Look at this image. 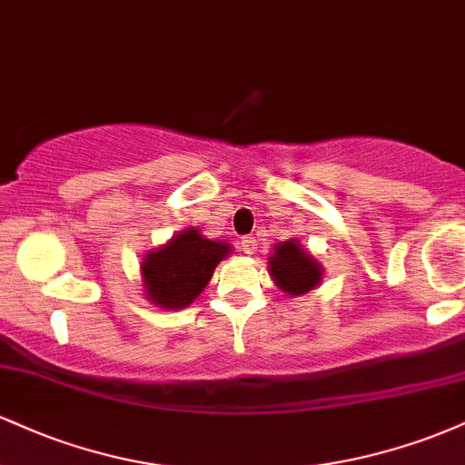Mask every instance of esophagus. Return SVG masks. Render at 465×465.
Instances as JSON below:
<instances>
[{
    "label": "esophagus",
    "mask_w": 465,
    "mask_h": 465,
    "mask_svg": "<svg viewBox=\"0 0 465 465\" xmlns=\"http://www.w3.org/2000/svg\"><path fill=\"white\" fill-rule=\"evenodd\" d=\"M255 247H258V242H255L253 236H244L240 240V249H242L244 253H253Z\"/></svg>",
    "instance_id": "obj_1"
}]
</instances>
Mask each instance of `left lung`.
<instances>
[{
  "mask_svg": "<svg viewBox=\"0 0 465 465\" xmlns=\"http://www.w3.org/2000/svg\"><path fill=\"white\" fill-rule=\"evenodd\" d=\"M269 271L275 284L288 295H302L312 291L322 282V269L295 240H288L275 247V255L269 258Z\"/></svg>",
  "mask_w": 465,
  "mask_h": 465,
  "instance_id": "8db88e82",
  "label": "left lung"
}]
</instances>
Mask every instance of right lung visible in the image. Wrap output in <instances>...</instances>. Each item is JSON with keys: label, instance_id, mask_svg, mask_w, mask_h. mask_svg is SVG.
<instances>
[{"label": "right lung", "instance_id": "1", "mask_svg": "<svg viewBox=\"0 0 465 465\" xmlns=\"http://www.w3.org/2000/svg\"><path fill=\"white\" fill-rule=\"evenodd\" d=\"M229 251L232 247L227 242L203 238L196 229L181 232L143 260L142 275L148 300L165 311L190 306Z\"/></svg>", "mask_w": 465, "mask_h": 465}]
</instances>
